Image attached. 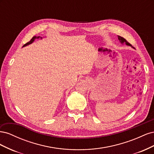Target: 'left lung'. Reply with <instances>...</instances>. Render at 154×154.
<instances>
[{"instance_id":"obj_1","label":"left lung","mask_w":154,"mask_h":154,"mask_svg":"<svg viewBox=\"0 0 154 154\" xmlns=\"http://www.w3.org/2000/svg\"><path fill=\"white\" fill-rule=\"evenodd\" d=\"M118 39H119V40L120 41V42L122 43V44L125 43V44H126V45H129V46H132V45L130 44V43H128L127 40H125L124 38H123V37L120 36H118ZM132 48H134V47H132Z\"/></svg>"}]
</instances>
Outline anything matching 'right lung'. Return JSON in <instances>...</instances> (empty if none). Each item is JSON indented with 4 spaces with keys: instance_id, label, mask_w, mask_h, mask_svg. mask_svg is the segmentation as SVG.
<instances>
[{
    "instance_id": "add662e5",
    "label": "right lung",
    "mask_w": 154,
    "mask_h": 154,
    "mask_svg": "<svg viewBox=\"0 0 154 154\" xmlns=\"http://www.w3.org/2000/svg\"><path fill=\"white\" fill-rule=\"evenodd\" d=\"M42 38V37H40V36H33V37H32V38L31 39V40H30L29 42H28L26 43V44H24V45H23V47H24V46H26V45H29V44H32V42H33L34 40H35L36 38Z\"/></svg>"
}]
</instances>
